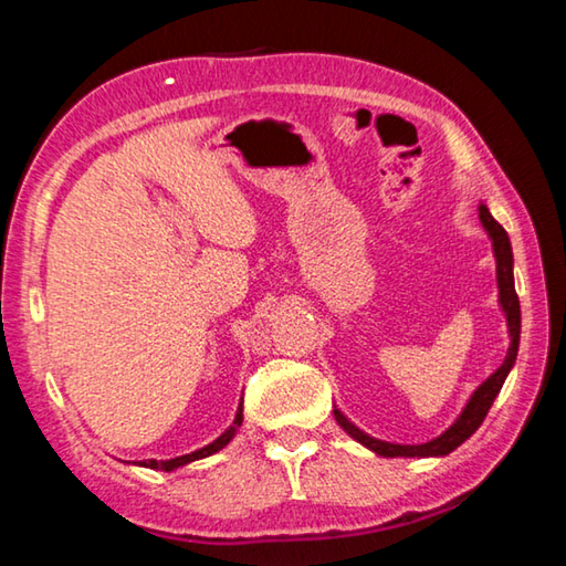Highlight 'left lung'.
<instances>
[{"label":"left lung","mask_w":566,"mask_h":566,"mask_svg":"<svg viewBox=\"0 0 566 566\" xmlns=\"http://www.w3.org/2000/svg\"><path fill=\"white\" fill-rule=\"evenodd\" d=\"M479 219H482L484 232L492 239V252H494V262H496V290H500V306L506 317V332H510V349H506L502 367L496 369L494 375L486 377L482 385L472 391V397L467 399L462 415L452 421V427H447L442 434L432 439V442L395 444V442H385V439L369 437L367 432H361L354 421L344 417L337 407H334V419H337V424L344 429V432H347L352 439H357L361 447L371 449V452L379 457H447L449 452H454V449L459 444H464L467 439L476 432L479 424H482L486 411L492 409L496 395H500L504 379L510 377V371L514 367L516 352H520L522 310H520V296H516V290H514L512 244H510V237H506V232H504V227L490 214L486 205H479Z\"/></svg>","instance_id":"8db88e82"}]
</instances>
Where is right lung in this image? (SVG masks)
I'll list each match as a JSON object with an SVG mask.
<instances>
[{
	"mask_svg": "<svg viewBox=\"0 0 566 566\" xmlns=\"http://www.w3.org/2000/svg\"><path fill=\"white\" fill-rule=\"evenodd\" d=\"M242 401H239L237 407V415H234V421L229 424L222 434H219L212 444H207L202 449H197V452L191 454H181V457H175V459H161V462H157V459H145V462H134L137 467H147V469H157V472H175V469L179 467H187L191 462H197V459H205V457H212L217 454L219 449H224L229 442H232L234 434L239 432V427H242Z\"/></svg>",
	"mask_w": 566,
	"mask_h": 566,
	"instance_id": "add662e5",
	"label": "right lung"
}]
</instances>
